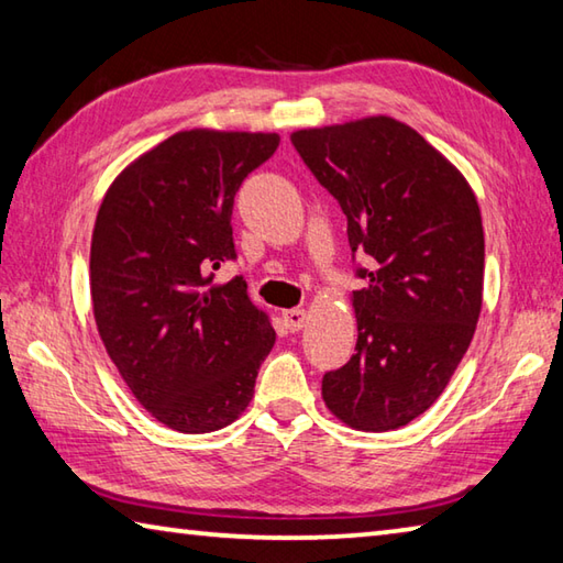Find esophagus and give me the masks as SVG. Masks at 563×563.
<instances>
[{"label":"esophagus","instance_id":"34e87169","mask_svg":"<svg viewBox=\"0 0 563 563\" xmlns=\"http://www.w3.org/2000/svg\"><path fill=\"white\" fill-rule=\"evenodd\" d=\"M283 320H285V324H288L290 332H298V330H302L305 322H308V312H305L302 308L285 310L283 312Z\"/></svg>","mask_w":563,"mask_h":563}]
</instances>
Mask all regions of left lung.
I'll return each mask as SVG.
<instances>
[{
	"instance_id": "1",
	"label": "left lung",
	"mask_w": 563,
	"mask_h": 563,
	"mask_svg": "<svg viewBox=\"0 0 563 563\" xmlns=\"http://www.w3.org/2000/svg\"><path fill=\"white\" fill-rule=\"evenodd\" d=\"M295 150L340 201L352 261V360L322 376L330 411L356 431H394L451 382L483 308L485 233L465 177L394 118L298 130Z\"/></svg>"
}]
</instances>
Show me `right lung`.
<instances>
[{
	"instance_id": "obj_1",
	"label": "right lung",
	"mask_w": 563,
	"mask_h": 563,
	"mask_svg": "<svg viewBox=\"0 0 563 563\" xmlns=\"http://www.w3.org/2000/svg\"><path fill=\"white\" fill-rule=\"evenodd\" d=\"M275 132L184 130L110 184L90 241V298L112 364L137 401L179 433L246 411L275 344L246 280L211 285L236 258V191L273 157Z\"/></svg>"
}]
</instances>
